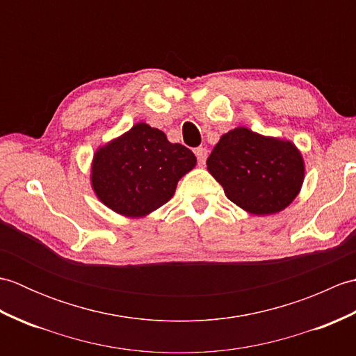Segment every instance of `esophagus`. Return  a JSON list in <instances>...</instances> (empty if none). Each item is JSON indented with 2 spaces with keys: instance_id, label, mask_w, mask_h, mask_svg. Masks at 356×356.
I'll use <instances>...</instances> for the list:
<instances>
[{
  "instance_id": "34e87169",
  "label": "esophagus",
  "mask_w": 356,
  "mask_h": 356,
  "mask_svg": "<svg viewBox=\"0 0 356 356\" xmlns=\"http://www.w3.org/2000/svg\"><path fill=\"white\" fill-rule=\"evenodd\" d=\"M194 153H195V156H197L199 165H205V161H207V157H208V149L203 148V147H199V148L194 149Z\"/></svg>"
}]
</instances>
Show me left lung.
<instances>
[{"label": "left lung", "instance_id": "left-lung-1", "mask_svg": "<svg viewBox=\"0 0 356 356\" xmlns=\"http://www.w3.org/2000/svg\"><path fill=\"white\" fill-rule=\"evenodd\" d=\"M207 165L226 197L254 216L277 214L289 207L301 190L306 170L295 143L246 127L223 134Z\"/></svg>", "mask_w": 356, "mask_h": 356}]
</instances>
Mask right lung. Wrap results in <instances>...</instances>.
<instances>
[{
	"label": "right lung",
	"instance_id": "add662e5",
	"mask_svg": "<svg viewBox=\"0 0 356 356\" xmlns=\"http://www.w3.org/2000/svg\"><path fill=\"white\" fill-rule=\"evenodd\" d=\"M195 163L191 149L171 143L159 128L139 122L96 149L90 182L105 207L139 218L165 205Z\"/></svg>",
	"mask_w": 356,
	"mask_h": 356
}]
</instances>
